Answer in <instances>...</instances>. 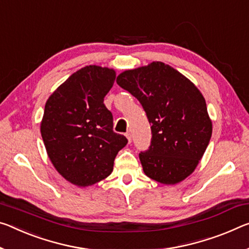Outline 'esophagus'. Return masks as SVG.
<instances>
[{"label":"esophagus","instance_id":"obj_1","mask_svg":"<svg viewBox=\"0 0 249 249\" xmlns=\"http://www.w3.org/2000/svg\"><path fill=\"white\" fill-rule=\"evenodd\" d=\"M125 136H126V139L128 140V143H131V142H132V135H131V133H126Z\"/></svg>","mask_w":249,"mask_h":249}]
</instances>
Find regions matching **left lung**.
I'll return each mask as SVG.
<instances>
[{
	"label": "left lung",
	"mask_w": 249,
	"mask_h": 249,
	"mask_svg": "<svg viewBox=\"0 0 249 249\" xmlns=\"http://www.w3.org/2000/svg\"><path fill=\"white\" fill-rule=\"evenodd\" d=\"M116 82L140 101L152 125L151 146L140 153L146 176L166 185L184 180L195 171L212 137L202 93L163 62L124 71Z\"/></svg>",
	"instance_id": "left-lung-1"
}]
</instances>
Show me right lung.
<instances>
[{
  "mask_svg": "<svg viewBox=\"0 0 249 249\" xmlns=\"http://www.w3.org/2000/svg\"><path fill=\"white\" fill-rule=\"evenodd\" d=\"M115 71L97 65L73 73L46 101L41 134L47 155L66 180L86 187L113 172L117 153L127 144L113 131L104 97Z\"/></svg>",
  "mask_w": 249,
  "mask_h": 249,
  "instance_id": "right-lung-1",
  "label": "right lung"
}]
</instances>
